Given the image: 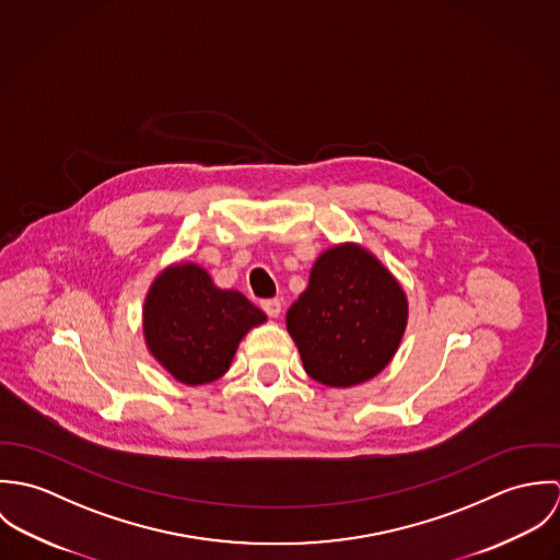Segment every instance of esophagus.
Instances as JSON below:
<instances>
[{
    "label": "esophagus",
    "mask_w": 560,
    "mask_h": 560,
    "mask_svg": "<svg viewBox=\"0 0 560 560\" xmlns=\"http://www.w3.org/2000/svg\"><path fill=\"white\" fill-rule=\"evenodd\" d=\"M260 308H262L269 317H278L280 311H282V304H280L278 298H271V300H262V302H260Z\"/></svg>",
    "instance_id": "esophagus-1"
}]
</instances>
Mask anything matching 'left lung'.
Masks as SVG:
<instances>
[{
	"instance_id": "left-lung-1",
	"label": "left lung",
	"mask_w": 560,
	"mask_h": 560,
	"mask_svg": "<svg viewBox=\"0 0 560 560\" xmlns=\"http://www.w3.org/2000/svg\"><path fill=\"white\" fill-rule=\"evenodd\" d=\"M405 323L399 282L358 245L327 249L287 315L306 373L336 388L375 377L393 360Z\"/></svg>"
}]
</instances>
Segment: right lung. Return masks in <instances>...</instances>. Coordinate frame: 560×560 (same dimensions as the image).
Wrapping results in <instances>:
<instances>
[{
    "label": "right lung",
    "instance_id": "right-lung-1",
    "mask_svg": "<svg viewBox=\"0 0 560 560\" xmlns=\"http://www.w3.org/2000/svg\"><path fill=\"white\" fill-rule=\"evenodd\" d=\"M267 319L240 291L218 289L198 265L170 267L144 306L151 353L183 384L222 377L245 331Z\"/></svg>",
    "mask_w": 560,
    "mask_h": 560
}]
</instances>
